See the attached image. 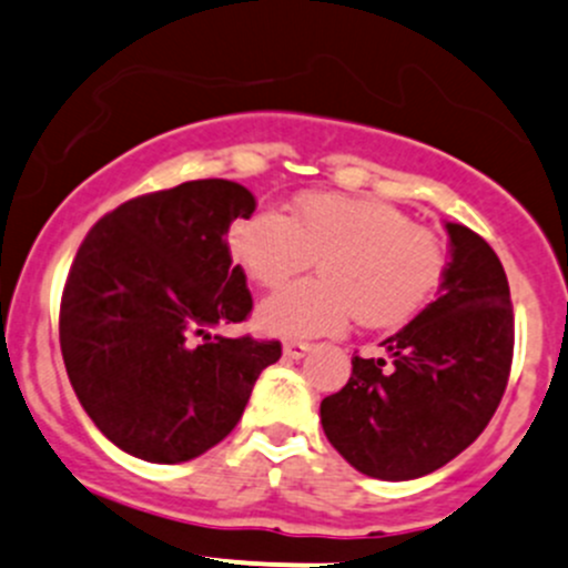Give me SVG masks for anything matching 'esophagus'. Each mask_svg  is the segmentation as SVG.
Instances as JSON below:
<instances>
[{"mask_svg": "<svg viewBox=\"0 0 568 568\" xmlns=\"http://www.w3.org/2000/svg\"><path fill=\"white\" fill-rule=\"evenodd\" d=\"M310 351V343H285L283 345V356L285 359H302L304 354Z\"/></svg>", "mask_w": 568, "mask_h": 568, "instance_id": "1", "label": "esophagus"}]
</instances>
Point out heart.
<instances>
[{"label":"heart","instance_id":"heart-1","mask_svg":"<svg viewBox=\"0 0 568 568\" xmlns=\"http://www.w3.org/2000/svg\"><path fill=\"white\" fill-rule=\"evenodd\" d=\"M229 250L264 288L318 261L321 280L261 302L258 329L283 339L337 334L354 315L369 329L405 324L433 300L446 266L440 239L399 206L334 193L304 195L291 217L268 206L236 217Z\"/></svg>","mask_w":568,"mask_h":568}]
</instances>
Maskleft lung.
I'll return each mask as SVG.
<instances>
[{"mask_svg": "<svg viewBox=\"0 0 568 568\" xmlns=\"http://www.w3.org/2000/svg\"><path fill=\"white\" fill-rule=\"evenodd\" d=\"M452 258L438 300L386 337L389 359L354 356V373L321 403L334 449L373 479L433 474L493 419L515 354L509 280L479 234L446 223Z\"/></svg>", "mask_w": 568, "mask_h": 568, "instance_id": "left-lung-1", "label": "left lung"}]
</instances>
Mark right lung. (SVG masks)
I'll return each instance as SVG.
<instances>
[{"label": "right lung", "mask_w": 568, "mask_h": 568, "mask_svg": "<svg viewBox=\"0 0 568 568\" xmlns=\"http://www.w3.org/2000/svg\"><path fill=\"white\" fill-rule=\"evenodd\" d=\"M247 187L195 179L124 201L92 225L59 307L75 397L100 433L146 463L204 455L242 419L277 339L220 337L253 310L229 234Z\"/></svg>", "instance_id": "add662e5"}]
</instances>
